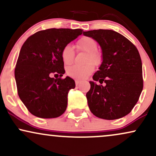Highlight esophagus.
Instances as JSON below:
<instances>
[{"label": "esophagus", "instance_id": "34e87169", "mask_svg": "<svg viewBox=\"0 0 156 156\" xmlns=\"http://www.w3.org/2000/svg\"><path fill=\"white\" fill-rule=\"evenodd\" d=\"M80 80H76V85L78 86H79L80 85Z\"/></svg>", "mask_w": 156, "mask_h": 156}]
</instances>
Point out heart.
I'll return each mask as SVG.
<instances>
[{"instance_id": "b5f03b06", "label": "heart", "mask_w": 156, "mask_h": 156, "mask_svg": "<svg viewBox=\"0 0 156 156\" xmlns=\"http://www.w3.org/2000/svg\"><path fill=\"white\" fill-rule=\"evenodd\" d=\"M76 47L78 50L86 52L85 62L83 65H74L67 69V74L71 78L78 80L86 79L94 70V65H98L102 62L101 54L97 51L96 41L90 37H83L77 42ZM74 50L72 46L67 45L62 51V58L65 65H70L74 59ZM92 61L93 63L90 62Z\"/></svg>"}]
</instances>
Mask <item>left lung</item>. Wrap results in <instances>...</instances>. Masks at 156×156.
I'll list each match as a JSON object with an SVG mask.
<instances>
[{"label":"left lung","instance_id":"1","mask_svg":"<svg viewBox=\"0 0 156 156\" xmlns=\"http://www.w3.org/2000/svg\"><path fill=\"white\" fill-rule=\"evenodd\" d=\"M100 46L102 62L89 81L88 105L99 119L115 120L132 111L143 89L142 65L136 46L126 37L111 30L83 32ZM96 81L106 85H97Z\"/></svg>","mask_w":156,"mask_h":156}]
</instances>
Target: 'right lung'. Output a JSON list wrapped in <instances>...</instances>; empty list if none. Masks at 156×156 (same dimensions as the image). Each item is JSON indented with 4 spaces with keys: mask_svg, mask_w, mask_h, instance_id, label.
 Here are the masks:
<instances>
[{
    "mask_svg": "<svg viewBox=\"0 0 156 156\" xmlns=\"http://www.w3.org/2000/svg\"><path fill=\"white\" fill-rule=\"evenodd\" d=\"M81 29H47L30 36L22 45L14 70L18 95L33 115L57 118L65 112L67 95L76 86L65 73L62 51L82 34Z\"/></svg>",
    "mask_w": 156,
    "mask_h": 156,
    "instance_id": "right-lung-1",
    "label": "right lung"
}]
</instances>
